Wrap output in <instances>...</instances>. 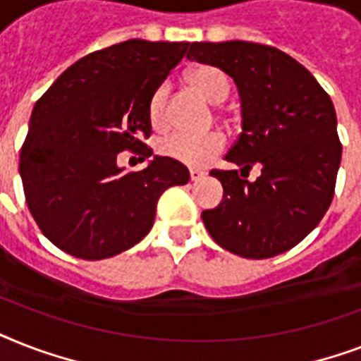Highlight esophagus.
I'll return each mask as SVG.
<instances>
[{"instance_id": "esophagus-1", "label": "esophagus", "mask_w": 361, "mask_h": 361, "mask_svg": "<svg viewBox=\"0 0 361 361\" xmlns=\"http://www.w3.org/2000/svg\"><path fill=\"white\" fill-rule=\"evenodd\" d=\"M189 178H191V181H198V180H202V178H204V172H202V170L191 169V170H189Z\"/></svg>"}]
</instances>
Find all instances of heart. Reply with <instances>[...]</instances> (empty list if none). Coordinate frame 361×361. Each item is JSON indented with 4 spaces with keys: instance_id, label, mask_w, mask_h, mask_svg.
<instances>
[{
    "instance_id": "obj_1",
    "label": "heart",
    "mask_w": 361,
    "mask_h": 361,
    "mask_svg": "<svg viewBox=\"0 0 361 361\" xmlns=\"http://www.w3.org/2000/svg\"><path fill=\"white\" fill-rule=\"evenodd\" d=\"M191 86L209 103L225 101L231 92L228 76L214 65H198L189 73ZM166 99H169V84H159L153 90L147 101V118L153 129L166 127ZM225 147V140L219 133L208 135H187V133H172L163 136L157 142V152L163 157L178 161L187 166H204L215 155H219Z\"/></svg>"
}]
</instances>
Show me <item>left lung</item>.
Instances as JSON below:
<instances>
[{
	"instance_id": "obj_1",
	"label": "left lung",
	"mask_w": 361,
	"mask_h": 361,
	"mask_svg": "<svg viewBox=\"0 0 361 361\" xmlns=\"http://www.w3.org/2000/svg\"><path fill=\"white\" fill-rule=\"evenodd\" d=\"M187 58L225 71L241 101V133L225 155L238 170L209 172L223 183V202L202 212L204 225L243 258L288 251L336 191L341 142L330 95L296 59L258 42H192ZM252 166L261 176L247 180Z\"/></svg>"
}]
</instances>
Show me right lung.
Returning <instances> with one entry per match:
<instances>
[{
    "mask_svg": "<svg viewBox=\"0 0 361 361\" xmlns=\"http://www.w3.org/2000/svg\"><path fill=\"white\" fill-rule=\"evenodd\" d=\"M189 42L130 39L73 63L31 112L20 153L27 208L61 251L101 260L127 251L152 231L159 197L185 185L189 170L153 157L123 172L118 153L152 155L147 101L185 56Z\"/></svg>",
    "mask_w": 361,
    "mask_h": 361,
    "instance_id": "right-lung-1",
    "label": "right lung"
}]
</instances>
